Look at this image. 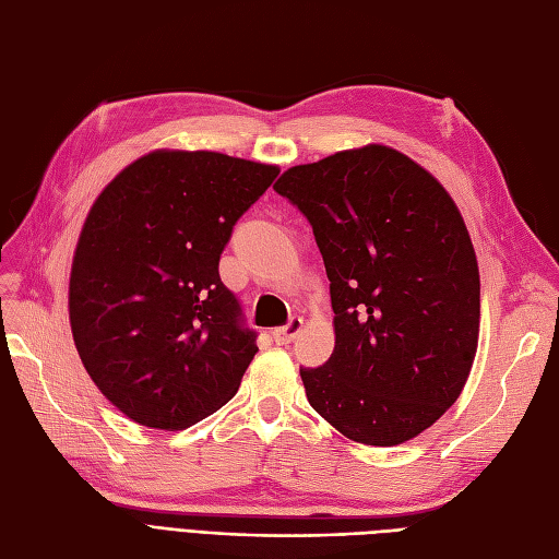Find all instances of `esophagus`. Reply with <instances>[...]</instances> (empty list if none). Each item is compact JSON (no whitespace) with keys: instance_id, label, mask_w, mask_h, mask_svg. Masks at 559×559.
Instances as JSON below:
<instances>
[{"instance_id":"obj_1","label":"esophagus","mask_w":559,"mask_h":559,"mask_svg":"<svg viewBox=\"0 0 559 559\" xmlns=\"http://www.w3.org/2000/svg\"><path fill=\"white\" fill-rule=\"evenodd\" d=\"M300 331H302V319H300V317H292L289 324L273 331V337H275L277 345H289Z\"/></svg>"}]
</instances>
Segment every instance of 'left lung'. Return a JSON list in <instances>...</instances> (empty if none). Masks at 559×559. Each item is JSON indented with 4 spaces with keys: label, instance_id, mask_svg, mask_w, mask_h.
I'll list each match as a JSON object with an SVG mask.
<instances>
[{
    "label": "left lung",
    "instance_id": "left-lung-1",
    "mask_svg": "<svg viewBox=\"0 0 559 559\" xmlns=\"http://www.w3.org/2000/svg\"><path fill=\"white\" fill-rule=\"evenodd\" d=\"M273 189L312 226L335 347L300 368L312 408L349 441L392 448L460 399L478 349L480 275L441 181L368 144L286 170Z\"/></svg>",
    "mask_w": 559,
    "mask_h": 559
}]
</instances>
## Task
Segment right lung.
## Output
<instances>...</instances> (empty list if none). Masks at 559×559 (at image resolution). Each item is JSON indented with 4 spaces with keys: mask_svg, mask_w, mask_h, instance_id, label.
<instances>
[{
    "mask_svg": "<svg viewBox=\"0 0 559 559\" xmlns=\"http://www.w3.org/2000/svg\"><path fill=\"white\" fill-rule=\"evenodd\" d=\"M277 175L216 151L160 148L93 202L72 261V335L99 392L138 425L186 429L238 392L257 331L218 259Z\"/></svg>",
    "mask_w": 559,
    "mask_h": 559,
    "instance_id": "obj_1",
    "label": "right lung"
}]
</instances>
